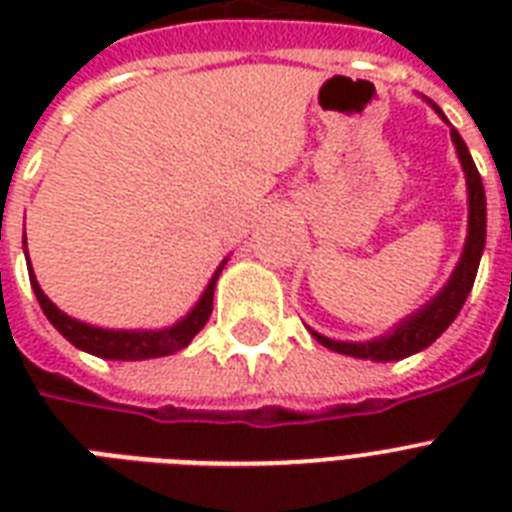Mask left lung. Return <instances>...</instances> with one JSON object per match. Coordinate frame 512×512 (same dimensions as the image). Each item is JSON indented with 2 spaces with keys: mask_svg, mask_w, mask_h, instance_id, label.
Wrapping results in <instances>:
<instances>
[{
  "mask_svg": "<svg viewBox=\"0 0 512 512\" xmlns=\"http://www.w3.org/2000/svg\"><path fill=\"white\" fill-rule=\"evenodd\" d=\"M428 100V98H425ZM433 111H436L446 124L449 119L444 116V111L428 100ZM452 143L457 148V159L462 164V172H465V183H468V239H465V247H462L460 263L452 271L449 281H446L441 292H438L433 300L417 308L414 313H409L406 319H401L398 324H393V329H388L385 335L372 337V340L364 342H342L332 340V337L319 335L316 329L308 327L316 342H321L324 348L342 353V356L353 358H366V361H401L406 356H414L420 353L428 345L444 335L449 324L457 319V313L462 311V305L468 300L470 289H473V281H476L478 263H481V255H484L486 247V193L484 183H481V175L476 170V162L470 156L465 140L460 138V132L452 127Z\"/></svg>",
  "mask_w": 512,
  "mask_h": 512,
  "instance_id": "8db88e82",
  "label": "left lung"
}]
</instances>
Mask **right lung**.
<instances>
[{
  "mask_svg": "<svg viewBox=\"0 0 512 512\" xmlns=\"http://www.w3.org/2000/svg\"><path fill=\"white\" fill-rule=\"evenodd\" d=\"M23 247H26V236H23ZM26 263L28 268H31L28 252H26ZM225 263H228V257H225L223 263L217 265V271L212 273L207 289L201 292L199 303L193 305L183 319L175 321L172 327H164V329L92 327V324L71 319L68 313L60 311L58 305L52 303L50 297L42 292L34 271H28V279H31V289H34L36 300H39V305H42L44 316L50 319L52 327L58 329L60 335L66 337L74 348L84 350V353H92V356H98V358H111V361H143V358L172 356V353H177V350L188 348V342L199 335L201 327L209 321V313H212V297H215L217 276L223 273Z\"/></svg>",
  "mask_w": 512,
  "mask_h": 512,
  "instance_id": "right-lung-1",
  "label": "right lung"
}]
</instances>
